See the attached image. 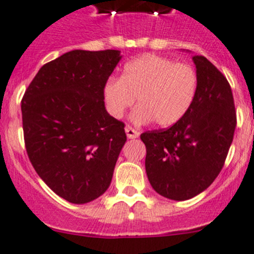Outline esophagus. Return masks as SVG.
<instances>
[{"mask_svg": "<svg viewBox=\"0 0 254 254\" xmlns=\"http://www.w3.org/2000/svg\"><path fill=\"white\" fill-rule=\"evenodd\" d=\"M125 132H127V136L129 139H135L139 136L138 130L134 129V127H131L130 125H127V127H125Z\"/></svg>", "mask_w": 254, "mask_h": 254, "instance_id": "1", "label": "esophagus"}]
</instances>
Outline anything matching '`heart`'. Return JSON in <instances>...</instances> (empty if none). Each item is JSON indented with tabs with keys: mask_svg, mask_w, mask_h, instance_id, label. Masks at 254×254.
<instances>
[{
	"mask_svg": "<svg viewBox=\"0 0 254 254\" xmlns=\"http://www.w3.org/2000/svg\"><path fill=\"white\" fill-rule=\"evenodd\" d=\"M198 87L196 72L188 64L164 56L143 55L124 66L120 80L110 79L104 86V99L110 115L120 119L136 104L132 114L136 124L162 127L174 125L190 108Z\"/></svg>",
	"mask_w": 254,
	"mask_h": 254,
	"instance_id": "b5f03b06",
	"label": "heart"
}]
</instances>
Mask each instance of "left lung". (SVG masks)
I'll use <instances>...</instances> for the list:
<instances>
[{
    "label": "left lung",
    "mask_w": 254,
    "mask_h": 254,
    "mask_svg": "<svg viewBox=\"0 0 254 254\" xmlns=\"http://www.w3.org/2000/svg\"><path fill=\"white\" fill-rule=\"evenodd\" d=\"M198 87L190 108L168 129L145 131V170L156 193L173 200L198 195L223 168L237 125L226 76L204 56H193Z\"/></svg>",
    "instance_id": "1"
}]
</instances>
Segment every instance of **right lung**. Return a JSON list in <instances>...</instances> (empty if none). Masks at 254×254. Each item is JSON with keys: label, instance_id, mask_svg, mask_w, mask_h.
<instances>
[{"label": "right lung", "instance_id": "add662e5", "mask_svg": "<svg viewBox=\"0 0 254 254\" xmlns=\"http://www.w3.org/2000/svg\"><path fill=\"white\" fill-rule=\"evenodd\" d=\"M120 51L72 50L45 64L21 101L28 159L59 196L84 204L106 191L127 141L105 109L104 86Z\"/></svg>", "mask_w": 254, "mask_h": 254}]
</instances>
